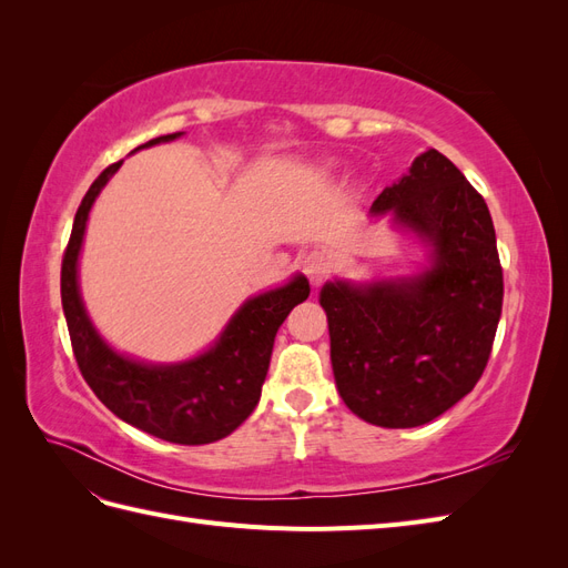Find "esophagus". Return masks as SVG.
<instances>
[{
    "mask_svg": "<svg viewBox=\"0 0 568 568\" xmlns=\"http://www.w3.org/2000/svg\"><path fill=\"white\" fill-rule=\"evenodd\" d=\"M332 267H334L332 255L324 253V251H311L303 257V272L313 284H320L326 277V274L332 272Z\"/></svg>",
    "mask_w": 568,
    "mask_h": 568,
    "instance_id": "1",
    "label": "esophagus"
}]
</instances>
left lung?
<instances>
[{
	"label": "left lung",
	"mask_w": 568,
	"mask_h": 568,
	"mask_svg": "<svg viewBox=\"0 0 568 568\" xmlns=\"http://www.w3.org/2000/svg\"><path fill=\"white\" fill-rule=\"evenodd\" d=\"M432 246L407 280L329 282L332 367L359 419L409 428L436 419L484 374L503 313V267L488 205L453 161L428 149L372 203Z\"/></svg>",
	"instance_id": "left-lung-1"
}]
</instances>
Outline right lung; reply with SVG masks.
<instances>
[{
    "label": "right lung",
    "instance_id": "add662e5",
    "mask_svg": "<svg viewBox=\"0 0 568 568\" xmlns=\"http://www.w3.org/2000/svg\"><path fill=\"white\" fill-rule=\"evenodd\" d=\"M156 136L136 149L178 140ZM134 149V151H136ZM101 173L84 194L61 263V303L78 367L97 398L115 417L142 432L180 445H205L230 436L261 400L274 336L291 307L311 296L298 274L286 286L246 301L211 351L180 365H144L109 348L97 334L78 288V255L94 199L120 168Z\"/></svg>",
    "mask_w": 568,
    "mask_h": 568
}]
</instances>
